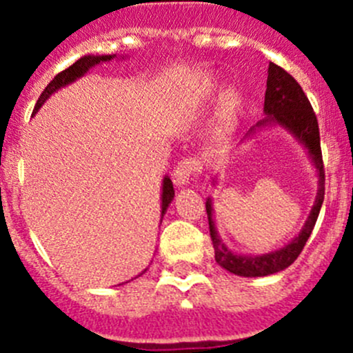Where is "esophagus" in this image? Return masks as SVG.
<instances>
[{"label":"esophagus","mask_w":353,"mask_h":353,"mask_svg":"<svg viewBox=\"0 0 353 353\" xmlns=\"http://www.w3.org/2000/svg\"><path fill=\"white\" fill-rule=\"evenodd\" d=\"M199 170H201V163L196 159H184L177 163L176 170H174L172 177H174V183L177 186H188L194 177L198 176Z\"/></svg>","instance_id":"1"}]
</instances>
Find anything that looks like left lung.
<instances>
[{
    "label": "left lung",
    "instance_id": "8db88e82",
    "mask_svg": "<svg viewBox=\"0 0 353 353\" xmlns=\"http://www.w3.org/2000/svg\"><path fill=\"white\" fill-rule=\"evenodd\" d=\"M265 117L256 123L248 131L244 140L248 137L258 133L259 130L268 126H280L288 131L302 147L307 152L316 172H318V193H316L314 205L311 213L305 220L304 227L295 236L290 243L276 251L265 252V254H239L229 249L220 237L213 222V203L212 198L206 199V215L210 223V236H212L213 249H215V261L227 272L239 276H268L273 273H279L288 268L292 263L297 259L301 251L307 243L312 229L318 220L319 210H321L323 199H325V167H323L321 155V141H319V128L316 119L314 110L311 108V102L305 97L301 85L288 74L283 68L275 63L268 65V80H266V94H265V108H263ZM216 183V177H213V184Z\"/></svg>",
    "mask_w": 353,
    "mask_h": 353
}]
</instances>
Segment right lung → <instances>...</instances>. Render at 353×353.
I'll use <instances>...</instances> for the list:
<instances>
[{
  "instance_id": "1",
  "label": "right lung",
  "mask_w": 353,
  "mask_h": 353,
  "mask_svg": "<svg viewBox=\"0 0 353 353\" xmlns=\"http://www.w3.org/2000/svg\"><path fill=\"white\" fill-rule=\"evenodd\" d=\"M114 58H117V56L116 54H87V56H83V58L78 59V61H74L73 65H71L70 68H66L65 71H61V73L56 74L54 80H52L51 83L44 88V92H42L41 97H39L37 104H35L34 114L37 112V110L42 108V104H44V102L48 101L52 94H54V92H58L59 88H63V87H66V85L77 81L78 78H81L83 74H87L88 70H92L94 66L102 65V63L112 61ZM123 59H124V56H123ZM172 199H174L172 181H170L169 176H165L162 181V196H160V201H162L160 203V208H162L160 215H162V219H163V215H165L167 208H169V205ZM160 222H162V220H160ZM145 272H147V270H145ZM145 272H141L140 275H143Z\"/></svg>"
}]
</instances>
